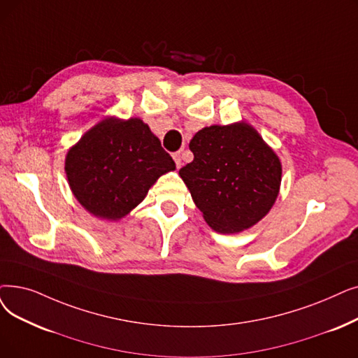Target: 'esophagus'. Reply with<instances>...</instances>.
I'll list each match as a JSON object with an SVG mask.
<instances>
[{"label":"esophagus","mask_w":358,"mask_h":358,"mask_svg":"<svg viewBox=\"0 0 358 358\" xmlns=\"http://www.w3.org/2000/svg\"><path fill=\"white\" fill-rule=\"evenodd\" d=\"M173 158H174V161H176L177 168H180V166L182 165V161H181V153H180V152H176V153L173 155Z\"/></svg>","instance_id":"34e87169"}]
</instances>
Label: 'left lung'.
Returning a JSON list of instances; mask_svg holds the SVG:
<instances>
[{"instance_id":"obj_1","label":"left lung","mask_w":358,"mask_h":358,"mask_svg":"<svg viewBox=\"0 0 358 358\" xmlns=\"http://www.w3.org/2000/svg\"><path fill=\"white\" fill-rule=\"evenodd\" d=\"M190 150L194 159L178 174L212 229L234 234L266 216L279 193L282 166L250 124L201 129Z\"/></svg>"}]
</instances>
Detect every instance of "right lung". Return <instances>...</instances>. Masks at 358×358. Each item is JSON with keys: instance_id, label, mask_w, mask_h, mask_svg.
Returning a JSON list of instances; mask_svg holds the SVG:
<instances>
[{"instance_id": "1", "label": "right lung", "mask_w": 358, "mask_h": 358, "mask_svg": "<svg viewBox=\"0 0 358 358\" xmlns=\"http://www.w3.org/2000/svg\"><path fill=\"white\" fill-rule=\"evenodd\" d=\"M176 169L159 138L141 118L108 117L86 131L66 157L69 185L93 216L118 221Z\"/></svg>"}]
</instances>
